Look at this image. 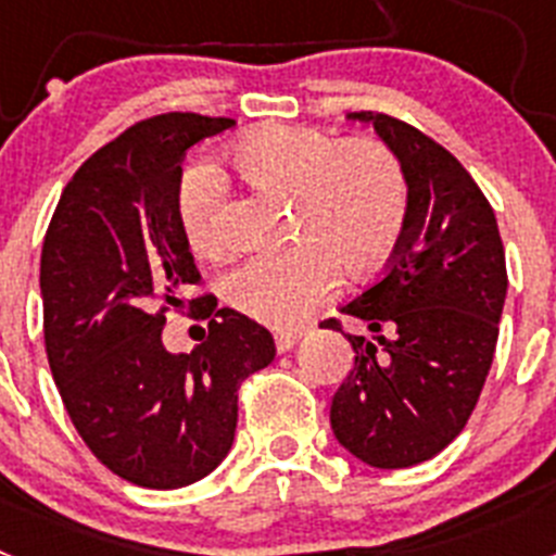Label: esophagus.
<instances>
[{"instance_id": "1", "label": "esophagus", "mask_w": 556, "mask_h": 556, "mask_svg": "<svg viewBox=\"0 0 556 556\" xmlns=\"http://www.w3.org/2000/svg\"><path fill=\"white\" fill-rule=\"evenodd\" d=\"M301 337L303 331H298V328H294V331H275V348H278V351H289V348H294L301 342Z\"/></svg>"}]
</instances>
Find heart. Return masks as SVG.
<instances>
[{
  "label": "heart",
  "mask_w": 556,
  "mask_h": 556,
  "mask_svg": "<svg viewBox=\"0 0 556 556\" xmlns=\"http://www.w3.org/2000/svg\"><path fill=\"white\" fill-rule=\"evenodd\" d=\"M228 161L253 189L292 200V248L248 255L223 278L225 301L264 326H298L333 292L339 275L351 283L370 281L404 242L409 178L384 141H339L317 127L269 122L239 136ZM175 217L194 253H223L225 184L211 166L180 172Z\"/></svg>",
  "instance_id": "heart-1"
}]
</instances>
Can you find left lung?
I'll return each mask as SVG.
<instances>
[{
  "label": "left lung",
  "mask_w": 556,
  "mask_h": 556,
  "mask_svg": "<svg viewBox=\"0 0 556 556\" xmlns=\"http://www.w3.org/2000/svg\"><path fill=\"white\" fill-rule=\"evenodd\" d=\"M372 122L409 178V225L395 258L339 306L376 333H348L351 376L331 404L337 440L372 468H412L465 429L493 365L507 262L493 205L426 132L387 113ZM342 331V320H323Z\"/></svg>",
  "instance_id": "1"
}]
</instances>
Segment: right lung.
<instances>
[{"mask_svg": "<svg viewBox=\"0 0 556 556\" xmlns=\"http://www.w3.org/2000/svg\"><path fill=\"white\" fill-rule=\"evenodd\" d=\"M233 119L161 113L97 150L63 189L41 250L43 345L91 454L139 488L200 481L228 456L239 387L275 358L273 333L203 283L175 217L186 150ZM169 311L210 320L191 354H169ZM204 331V329H201Z\"/></svg>", "mask_w": 556, "mask_h": 556, "instance_id": "add662e5", "label": "right lung"}]
</instances>
